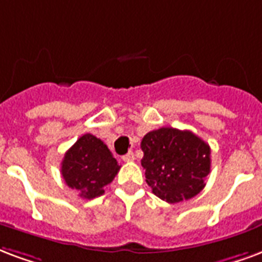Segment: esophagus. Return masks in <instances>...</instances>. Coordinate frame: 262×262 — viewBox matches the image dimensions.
I'll list each match as a JSON object with an SVG mask.
<instances>
[{"mask_svg": "<svg viewBox=\"0 0 262 262\" xmlns=\"http://www.w3.org/2000/svg\"><path fill=\"white\" fill-rule=\"evenodd\" d=\"M122 160L125 161V162H130V161L135 160V154H133V151H129L127 154H125V156L122 157Z\"/></svg>", "mask_w": 262, "mask_h": 262, "instance_id": "34e87169", "label": "esophagus"}]
</instances>
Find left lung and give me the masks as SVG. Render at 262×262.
I'll list each match as a JSON object with an SVG mask.
<instances>
[{"label":"left lung","mask_w":262,"mask_h":262,"mask_svg":"<svg viewBox=\"0 0 262 262\" xmlns=\"http://www.w3.org/2000/svg\"><path fill=\"white\" fill-rule=\"evenodd\" d=\"M147 185L161 200L175 204L193 199L211 170L210 146L190 130L161 127L141 140Z\"/></svg>","instance_id":"obj_1"}]
</instances>
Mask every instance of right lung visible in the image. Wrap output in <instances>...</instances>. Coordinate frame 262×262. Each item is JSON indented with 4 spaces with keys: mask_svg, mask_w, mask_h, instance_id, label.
<instances>
[{
    "mask_svg": "<svg viewBox=\"0 0 262 262\" xmlns=\"http://www.w3.org/2000/svg\"><path fill=\"white\" fill-rule=\"evenodd\" d=\"M119 169L121 166L106 144L90 133L77 139L65 152L61 164L65 183L87 200L101 195Z\"/></svg>",
    "mask_w": 262,
    "mask_h": 262,
    "instance_id": "add662e5",
    "label": "right lung"
}]
</instances>
